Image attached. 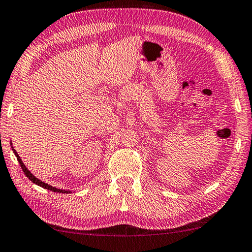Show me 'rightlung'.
<instances>
[{"label":"right lung","instance_id":"add662e5","mask_svg":"<svg viewBox=\"0 0 252 252\" xmlns=\"http://www.w3.org/2000/svg\"><path fill=\"white\" fill-rule=\"evenodd\" d=\"M14 151V154H15V157H17V159H18V161H19V163H20V166H21V168H22V170H23V173H25V175L26 176L30 179L31 182L32 183H34V184H37V185H39V186H41V187H43V189H49V190H53V191H57V193H69V191H67V190H63V189H56V187H53V186H50V185H48V184H46V183H43V182H41L40 181V179H38V178H35L32 174L30 173L29 170L27 169V167L23 165V162H22V160H21V158L19 157V155H18V153L15 150H13Z\"/></svg>","mask_w":252,"mask_h":252}]
</instances>
